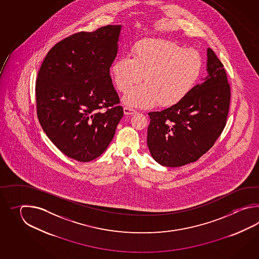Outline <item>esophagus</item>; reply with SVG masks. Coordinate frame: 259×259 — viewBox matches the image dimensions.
I'll list each match as a JSON object with an SVG mask.
<instances>
[{
  "label": "esophagus",
  "instance_id": "34e87169",
  "mask_svg": "<svg viewBox=\"0 0 259 259\" xmlns=\"http://www.w3.org/2000/svg\"><path fill=\"white\" fill-rule=\"evenodd\" d=\"M137 111L134 110V109H132V108H130V107H124V114L125 115H133V114H135Z\"/></svg>",
  "mask_w": 259,
  "mask_h": 259
}]
</instances>
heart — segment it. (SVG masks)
Segmentation results:
<instances>
[{"label": "heart", "instance_id": "heart-1", "mask_svg": "<svg viewBox=\"0 0 259 259\" xmlns=\"http://www.w3.org/2000/svg\"><path fill=\"white\" fill-rule=\"evenodd\" d=\"M202 68L197 51L163 39H147L134 45L132 58L118 57L111 66V74L121 93H127L143 78L145 81L123 97L125 105L151 107L159 102L162 106H171L191 92Z\"/></svg>", "mask_w": 259, "mask_h": 259}]
</instances>
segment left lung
<instances>
[{
  "mask_svg": "<svg viewBox=\"0 0 259 259\" xmlns=\"http://www.w3.org/2000/svg\"><path fill=\"white\" fill-rule=\"evenodd\" d=\"M204 81L179 103L150 112L149 151L160 165L176 167L195 162L220 137L226 126L231 88L222 63L207 49Z\"/></svg>",
  "mask_w": 259,
  "mask_h": 259,
  "instance_id": "1",
  "label": "left lung"
}]
</instances>
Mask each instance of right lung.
<instances>
[{
    "label": "right lung",
    "mask_w": 259,
    "mask_h": 259,
    "mask_svg": "<svg viewBox=\"0 0 259 259\" xmlns=\"http://www.w3.org/2000/svg\"><path fill=\"white\" fill-rule=\"evenodd\" d=\"M120 31L121 25H108L62 39L38 73L39 124L63 154L79 162L105 152L124 114L110 77Z\"/></svg>",
    "instance_id": "add662e5"
}]
</instances>
